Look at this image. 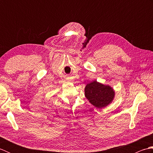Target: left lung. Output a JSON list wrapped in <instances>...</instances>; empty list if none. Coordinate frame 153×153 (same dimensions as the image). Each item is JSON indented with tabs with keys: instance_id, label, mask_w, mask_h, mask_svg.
I'll use <instances>...</instances> for the list:
<instances>
[{
	"instance_id": "obj_1",
	"label": "left lung",
	"mask_w": 153,
	"mask_h": 153,
	"mask_svg": "<svg viewBox=\"0 0 153 153\" xmlns=\"http://www.w3.org/2000/svg\"><path fill=\"white\" fill-rule=\"evenodd\" d=\"M114 91L109 85L93 81L85 88V95L89 102L97 108H102L111 103L114 97Z\"/></svg>"
}]
</instances>
